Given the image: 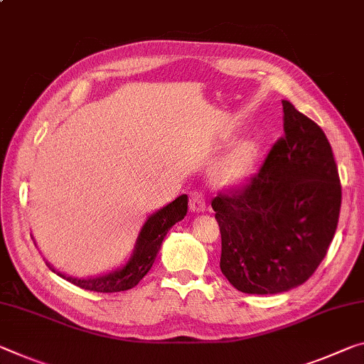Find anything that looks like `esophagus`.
Masks as SVG:
<instances>
[{
    "mask_svg": "<svg viewBox=\"0 0 364 364\" xmlns=\"http://www.w3.org/2000/svg\"><path fill=\"white\" fill-rule=\"evenodd\" d=\"M189 209L193 212H204L207 209L205 198L200 191H193L191 198H189Z\"/></svg>",
    "mask_w": 364,
    "mask_h": 364,
    "instance_id": "obj_1",
    "label": "esophagus"
}]
</instances>
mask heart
Segmentation results:
<instances>
[{"label": "heart", "instance_id": "heart-1", "mask_svg": "<svg viewBox=\"0 0 364 364\" xmlns=\"http://www.w3.org/2000/svg\"><path fill=\"white\" fill-rule=\"evenodd\" d=\"M257 157V147L252 142L240 144L227 157H223L213 170V178L218 184L230 186L245 181L251 175Z\"/></svg>", "mask_w": 364, "mask_h": 364}]
</instances>
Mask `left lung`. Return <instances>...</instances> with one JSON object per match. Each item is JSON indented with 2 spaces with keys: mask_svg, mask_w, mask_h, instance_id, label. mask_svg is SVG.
<instances>
[{
  "mask_svg": "<svg viewBox=\"0 0 364 364\" xmlns=\"http://www.w3.org/2000/svg\"><path fill=\"white\" fill-rule=\"evenodd\" d=\"M282 105L285 134L261 170L212 200L222 235V274L250 295L304 284L327 255L342 204L324 131L288 100Z\"/></svg>",
  "mask_w": 364,
  "mask_h": 364,
  "instance_id": "left-lung-1",
  "label": "left lung"
}]
</instances>
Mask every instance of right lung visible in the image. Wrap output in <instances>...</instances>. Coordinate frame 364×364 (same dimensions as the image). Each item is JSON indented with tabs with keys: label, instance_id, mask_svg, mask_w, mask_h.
<instances>
[{
	"label": "right lung",
	"instance_id": "1",
	"mask_svg": "<svg viewBox=\"0 0 364 364\" xmlns=\"http://www.w3.org/2000/svg\"><path fill=\"white\" fill-rule=\"evenodd\" d=\"M188 212V196L183 194L176 198L173 203L165 205L164 209L157 210L147 218L144 223L139 236H137L134 252L123 269L113 270V272L95 277V279H74V277L56 272L63 279H66L71 284L77 285L84 290L100 291V293H117L134 288L142 277L151 270L152 264L157 257L161 241L168 230L184 218ZM50 267V264H48ZM55 272L53 267H50Z\"/></svg>",
	"mask_w": 364,
	"mask_h": 364
}]
</instances>
